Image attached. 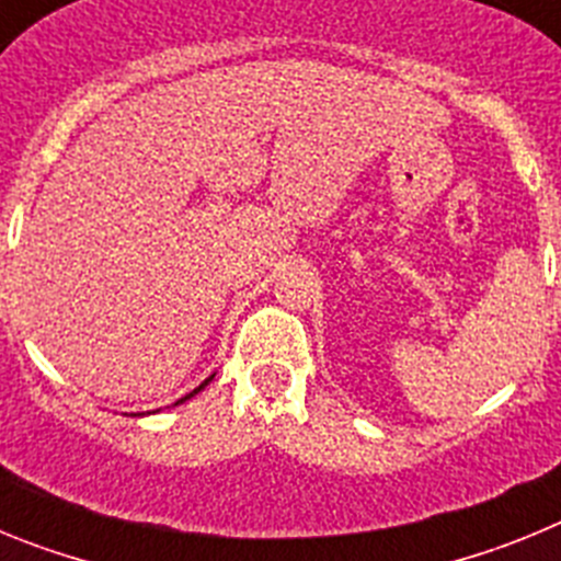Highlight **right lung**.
<instances>
[{"label": "right lung", "instance_id": "1", "mask_svg": "<svg viewBox=\"0 0 561 561\" xmlns=\"http://www.w3.org/2000/svg\"><path fill=\"white\" fill-rule=\"evenodd\" d=\"M207 381H210V379H207ZM207 381H205V385H207ZM205 385H199V388L193 390V393H187V396H185V399H191V396H196V393H199V390H202V388H205ZM185 399H180V401H185Z\"/></svg>", "mask_w": 561, "mask_h": 561}]
</instances>
